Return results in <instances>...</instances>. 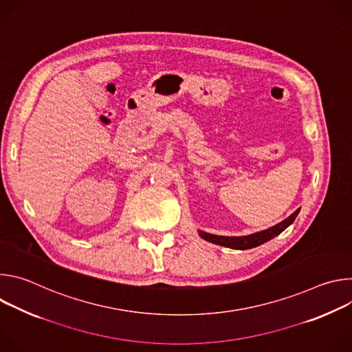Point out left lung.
I'll return each mask as SVG.
<instances>
[{
    "instance_id": "1",
    "label": "left lung",
    "mask_w": 352,
    "mask_h": 352,
    "mask_svg": "<svg viewBox=\"0 0 352 352\" xmlns=\"http://www.w3.org/2000/svg\"><path fill=\"white\" fill-rule=\"evenodd\" d=\"M299 209L295 210L288 219H285L284 221L276 224L272 228H267L265 231L252 234V235H246V236H221V235H213V234H208L204 231H199V235L202 236L204 239L216 243V245H221V246H227V248H232V249H250L259 246L267 241H270L272 238H274L276 235L281 234L289 224H292V221L295 220V217L298 216Z\"/></svg>"
}]
</instances>
